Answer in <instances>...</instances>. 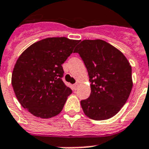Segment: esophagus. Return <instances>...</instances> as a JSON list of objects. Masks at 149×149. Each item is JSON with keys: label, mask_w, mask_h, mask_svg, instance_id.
I'll return each instance as SVG.
<instances>
[{"label": "esophagus", "mask_w": 149, "mask_h": 149, "mask_svg": "<svg viewBox=\"0 0 149 149\" xmlns=\"http://www.w3.org/2000/svg\"><path fill=\"white\" fill-rule=\"evenodd\" d=\"M78 86H79V84H77H77H75L74 85H73V86H74V90H77V87H78Z\"/></svg>", "instance_id": "obj_1"}]
</instances>
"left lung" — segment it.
Instances as JSON below:
<instances>
[{"label":"left lung","instance_id":"left-lung-1","mask_svg":"<svg viewBox=\"0 0 149 149\" xmlns=\"http://www.w3.org/2000/svg\"><path fill=\"white\" fill-rule=\"evenodd\" d=\"M73 52L84 61L90 82L91 95L80 101L84 113L95 120L117 114L132 89V66L122 52L103 40H84Z\"/></svg>","mask_w":149,"mask_h":149}]
</instances>
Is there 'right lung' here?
<instances>
[{"mask_svg":"<svg viewBox=\"0 0 149 149\" xmlns=\"http://www.w3.org/2000/svg\"><path fill=\"white\" fill-rule=\"evenodd\" d=\"M79 41L65 37L37 42L20 56L11 84L16 97L36 117L49 118L60 113L72 90L65 85L62 64Z\"/></svg>","mask_w":149,"mask_h":149,"instance_id":"add662e5","label":"right lung"}]
</instances>
